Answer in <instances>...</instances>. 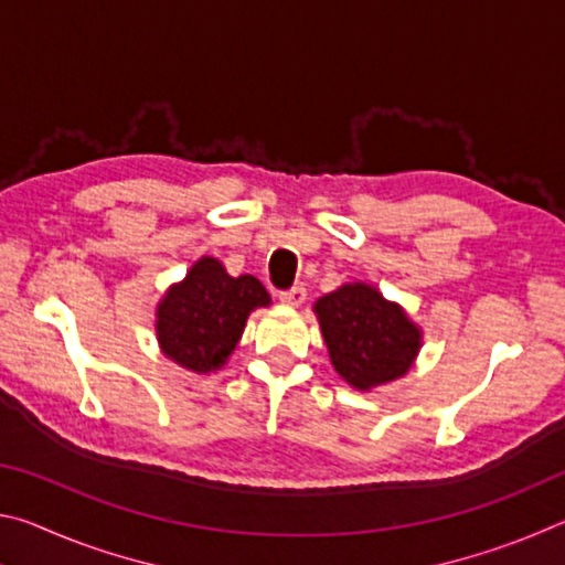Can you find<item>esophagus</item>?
Returning a JSON list of instances; mask_svg holds the SVG:
<instances>
[{"mask_svg":"<svg viewBox=\"0 0 565 565\" xmlns=\"http://www.w3.org/2000/svg\"><path fill=\"white\" fill-rule=\"evenodd\" d=\"M279 299L286 306H301L303 299H306V289H303V286H291V289H286V291L279 294Z\"/></svg>","mask_w":565,"mask_h":565,"instance_id":"esophagus-1","label":"esophagus"}]
</instances>
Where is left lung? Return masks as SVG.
<instances>
[{"mask_svg": "<svg viewBox=\"0 0 565 565\" xmlns=\"http://www.w3.org/2000/svg\"><path fill=\"white\" fill-rule=\"evenodd\" d=\"M337 374L359 391L406 374L420 349V329L374 286L343 284L313 303Z\"/></svg>", "mask_w": 565, "mask_h": 565, "instance_id": "obj_1", "label": "left lung"}]
</instances>
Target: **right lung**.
I'll return each mask as SVG.
<instances>
[{"label": "right lung", "mask_w": 565, "mask_h": 565, "mask_svg": "<svg viewBox=\"0 0 565 565\" xmlns=\"http://www.w3.org/2000/svg\"><path fill=\"white\" fill-rule=\"evenodd\" d=\"M269 303L259 279L248 274L234 279L222 262L202 256L157 306L159 347L179 366L209 374L232 356L248 313Z\"/></svg>", "instance_id": "add662e5"}]
</instances>
